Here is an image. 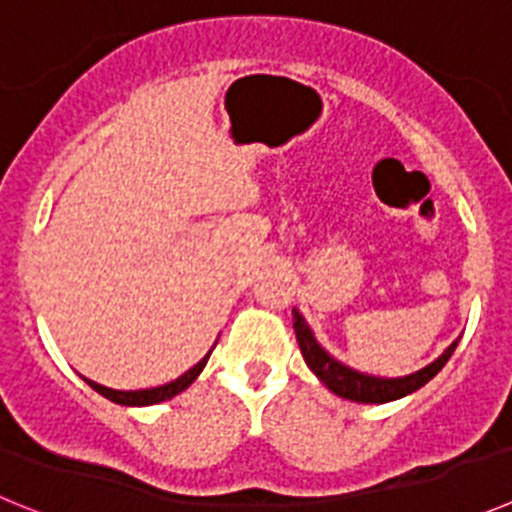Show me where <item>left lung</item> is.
<instances>
[{
	"instance_id": "obj_1",
	"label": "left lung",
	"mask_w": 512,
	"mask_h": 512,
	"mask_svg": "<svg viewBox=\"0 0 512 512\" xmlns=\"http://www.w3.org/2000/svg\"><path fill=\"white\" fill-rule=\"evenodd\" d=\"M293 329H296L298 347H301L303 359L306 365L311 367V372L324 382L326 388L331 390L339 398L354 400V403H390V400L405 398V395L416 393L418 388H423L431 377H436L441 372V367L449 362V357L457 349V342H451L446 347V352L439 359H434L431 365H426L423 370L411 372L405 377H375L365 375V372H357L352 367L342 365L339 359L331 357L313 336L311 326L306 324L301 313L293 308Z\"/></svg>"
}]
</instances>
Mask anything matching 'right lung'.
I'll list each match as a JSON object with an SVG mask.
<instances>
[{"mask_svg":"<svg viewBox=\"0 0 512 512\" xmlns=\"http://www.w3.org/2000/svg\"><path fill=\"white\" fill-rule=\"evenodd\" d=\"M209 354H206V357L201 359L199 365H193L191 370L183 372V375L178 377V380L165 382V385H158V388H147V390H112V388H104V385H99V382H94V380H86V377H84V380L89 382V385L96 390V393L104 395V398H109V400H112V403H119V405H155V403H163V400L176 398L178 393H183V390H186L188 385H191V382L201 375V370H204L206 362H209Z\"/></svg>","mask_w":512,"mask_h":512,"instance_id":"1","label":"right lung"}]
</instances>
